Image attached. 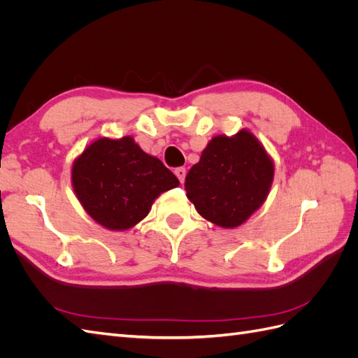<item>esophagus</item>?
I'll use <instances>...</instances> for the list:
<instances>
[{
  "mask_svg": "<svg viewBox=\"0 0 358 358\" xmlns=\"http://www.w3.org/2000/svg\"><path fill=\"white\" fill-rule=\"evenodd\" d=\"M175 175H176L178 179L180 180V183H183V180H185V176H187L185 167H178V169L175 170Z\"/></svg>",
  "mask_w": 358,
  "mask_h": 358,
  "instance_id": "esophagus-1",
  "label": "esophagus"
}]
</instances>
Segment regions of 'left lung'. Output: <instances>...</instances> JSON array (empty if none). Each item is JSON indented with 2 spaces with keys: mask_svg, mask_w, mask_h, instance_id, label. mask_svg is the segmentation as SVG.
Instances as JSON below:
<instances>
[{
  "mask_svg": "<svg viewBox=\"0 0 358 358\" xmlns=\"http://www.w3.org/2000/svg\"><path fill=\"white\" fill-rule=\"evenodd\" d=\"M273 173V161L254 134L216 136L188 171L187 197L204 220L234 229L264 203Z\"/></svg>",
  "mask_w": 358,
  "mask_h": 358,
  "instance_id": "obj_1",
  "label": "left lung"
}]
</instances>
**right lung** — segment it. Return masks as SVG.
Masks as SVG:
<instances>
[{
  "label": "right lung",
  "instance_id": "right-lung-1",
  "mask_svg": "<svg viewBox=\"0 0 358 358\" xmlns=\"http://www.w3.org/2000/svg\"><path fill=\"white\" fill-rule=\"evenodd\" d=\"M71 182L91 218L117 231L142 221L161 192L179 185L178 178L129 136L95 140L73 162Z\"/></svg>",
  "mask_w": 358,
  "mask_h": 358
}]
</instances>
